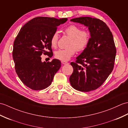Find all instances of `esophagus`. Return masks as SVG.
Returning a JSON list of instances; mask_svg holds the SVG:
<instances>
[{"label":"esophagus","instance_id":"esophagus-1","mask_svg":"<svg viewBox=\"0 0 128 128\" xmlns=\"http://www.w3.org/2000/svg\"><path fill=\"white\" fill-rule=\"evenodd\" d=\"M62 63L64 64V65H66V64H69V63L66 61H62Z\"/></svg>","mask_w":128,"mask_h":128}]
</instances>
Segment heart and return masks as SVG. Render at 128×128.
<instances>
[{
	"instance_id": "obj_1",
	"label": "heart",
	"mask_w": 128,
	"mask_h": 128,
	"mask_svg": "<svg viewBox=\"0 0 128 128\" xmlns=\"http://www.w3.org/2000/svg\"><path fill=\"white\" fill-rule=\"evenodd\" d=\"M65 32L71 38L68 47L66 49H60L55 52V57L62 61H68L75 54L76 50L81 52L87 48L90 40V34L87 30H81L80 26L70 25L65 29ZM59 35L55 32L50 38V44L53 48L57 46Z\"/></svg>"
}]
</instances>
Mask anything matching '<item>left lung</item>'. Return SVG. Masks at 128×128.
<instances>
[{"label":"left lung","mask_w":128,"mask_h":128,"mask_svg":"<svg viewBox=\"0 0 128 128\" xmlns=\"http://www.w3.org/2000/svg\"><path fill=\"white\" fill-rule=\"evenodd\" d=\"M88 28L90 40L88 45L71 62L74 69L70 83L75 90L90 92L102 84L114 69L116 48L110 29L99 19L81 17L70 20Z\"/></svg>","instance_id":"left-lung-1"}]
</instances>
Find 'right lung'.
I'll return each instance as SVG.
<instances>
[{"instance_id": "obj_1", "label": "right lung", "mask_w": 128, "mask_h": 128, "mask_svg": "<svg viewBox=\"0 0 128 128\" xmlns=\"http://www.w3.org/2000/svg\"><path fill=\"white\" fill-rule=\"evenodd\" d=\"M68 18L38 17L20 29L14 41L12 57L18 76L26 87L32 90L45 89L52 84L61 66L60 61L53 59L42 62L41 56H53L50 40L57 26Z\"/></svg>"}]
</instances>
